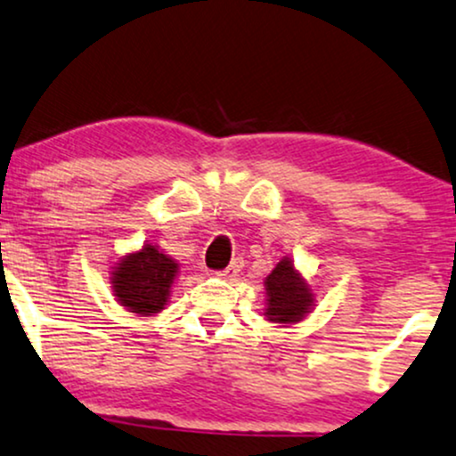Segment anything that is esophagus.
Masks as SVG:
<instances>
[{
    "instance_id": "obj_1",
    "label": "esophagus",
    "mask_w": 456,
    "mask_h": 456,
    "mask_svg": "<svg viewBox=\"0 0 456 456\" xmlns=\"http://www.w3.org/2000/svg\"><path fill=\"white\" fill-rule=\"evenodd\" d=\"M243 266H245V260L243 258H232V262H230L226 269L219 273V275L226 277V280H232V277H237L239 273L243 271Z\"/></svg>"
}]
</instances>
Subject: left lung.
<instances>
[{"label": "left lung", "instance_id": "left-lung-1", "mask_svg": "<svg viewBox=\"0 0 456 456\" xmlns=\"http://www.w3.org/2000/svg\"><path fill=\"white\" fill-rule=\"evenodd\" d=\"M266 320L275 324H294L314 309V292L301 273L294 269L290 258L277 262L265 280Z\"/></svg>", "mask_w": 456, "mask_h": 456}]
</instances>
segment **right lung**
I'll use <instances>...</instances> for the list:
<instances>
[{
    "label": "right lung",
    "mask_w": 456,
    "mask_h": 456,
    "mask_svg": "<svg viewBox=\"0 0 456 456\" xmlns=\"http://www.w3.org/2000/svg\"><path fill=\"white\" fill-rule=\"evenodd\" d=\"M176 271L179 265L170 256L147 243L141 251H134L117 262L110 277L112 292L127 312L141 315L159 314L168 303Z\"/></svg>",
    "instance_id": "obj_1"
}]
</instances>
